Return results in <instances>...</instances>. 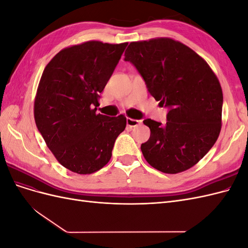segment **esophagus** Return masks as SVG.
<instances>
[{"label":"esophagus","mask_w":248,"mask_h":248,"mask_svg":"<svg viewBox=\"0 0 248 248\" xmlns=\"http://www.w3.org/2000/svg\"><path fill=\"white\" fill-rule=\"evenodd\" d=\"M126 123H127V126L130 127V128H131V127H136L139 124H140L141 123V120H134V119L127 118Z\"/></svg>","instance_id":"obj_1"}]
</instances>
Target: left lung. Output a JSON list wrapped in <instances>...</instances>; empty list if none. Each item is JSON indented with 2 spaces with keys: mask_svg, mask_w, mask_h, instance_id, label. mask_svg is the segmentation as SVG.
<instances>
[{
  "mask_svg": "<svg viewBox=\"0 0 248 248\" xmlns=\"http://www.w3.org/2000/svg\"><path fill=\"white\" fill-rule=\"evenodd\" d=\"M124 56L149 93L169 109L167 124L144 120L151 130L140 146L145 159L166 174L190 169L219 136L223 97L218 79L196 51L170 38L131 42Z\"/></svg>",
  "mask_w": 248,
  "mask_h": 248,
  "instance_id": "1",
  "label": "left lung"
}]
</instances>
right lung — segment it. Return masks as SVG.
Returning <instances> with one entry per match:
<instances>
[{
    "instance_id": "1",
    "label": "right lung",
    "mask_w": 248,
    "mask_h": 248,
    "mask_svg": "<svg viewBox=\"0 0 248 248\" xmlns=\"http://www.w3.org/2000/svg\"><path fill=\"white\" fill-rule=\"evenodd\" d=\"M127 44L88 41L62 49L44 68L34 103L36 126L57 160L71 171L87 175L103 168L125 129L123 115L96 110Z\"/></svg>"
}]
</instances>
